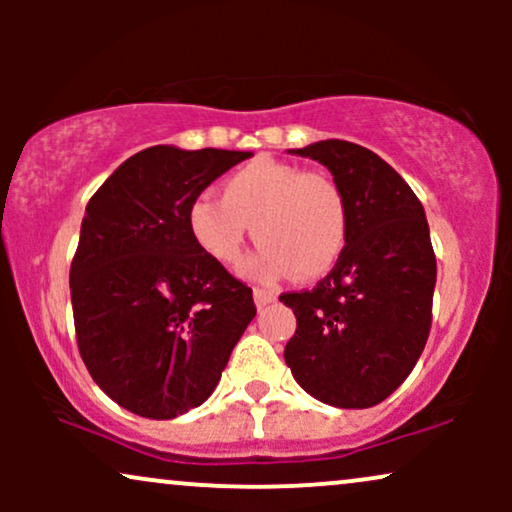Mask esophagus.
Here are the masks:
<instances>
[{"mask_svg": "<svg viewBox=\"0 0 512 512\" xmlns=\"http://www.w3.org/2000/svg\"><path fill=\"white\" fill-rule=\"evenodd\" d=\"M252 298H255L257 308H264V305H269L272 301H276V293L269 291V289H262V286H257V289L252 291Z\"/></svg>", "mask_w": 512, "mask_h": 512, "instance_id": "34e87169", "label": "esophagus"}]
</instances>
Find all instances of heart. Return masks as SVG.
<instances>
[{"instance_id": "obj_1", "label": "heart", "mask_w": 512, "mask_h": 512, "mask_svg": "<svg viewBox=\"0 0 512 512\" xmlns=\"http://www.w3.org/2000/svg\"><path fill=\"white\" fill-rule=\"evenodd\" d=\"M250 226L262 243L248 264L250 274L274 281L296 269L301 279H315L342 257L349 207L325 173L257 158L221 182V199L199 195L187 209L197 248L226 269L243 260Z\"/></svg>"}]
</instances>
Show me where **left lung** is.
<instances>
[{
    "label": "left lung",
    "instance_id": "left-lung-1",
    "mask_svg": "<svg viewBox=\"0 0 512 512\" xmlns=\"http://www.w3.org/2000/svg\"><path fill=\"white\" fill-rule=\"evenodd\" d=\"M293 154L332 173L349 207V240L313 291L279 296L296 315L286 366L320 402L375 407L407 380L431 332L436 255L424 207L363 146L325 139Z\"/></svg>",
    "mask_w": 512,
    "mask_h": 512
}]
</instances>
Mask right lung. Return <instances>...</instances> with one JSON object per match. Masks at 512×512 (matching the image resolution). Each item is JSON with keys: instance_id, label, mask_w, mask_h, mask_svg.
<instances>
[{"instance_id": "obj_1", "label": "right lung", "mask_w": 512, "mask_h": 512, "mask_svg": "<svg viewBox=\"0 0 512 512\" xmlns=\"http://www.w3.org/2000/svg\"><path fill=\"white\" fill-rule=\"evenodd\" d=\"M250 151L151 146L88 199L69 269L79 354L96 385L144 419H175L219 385L255 317L252 289L211 262L187 209Z\"/></svg>"}]
</instances>
